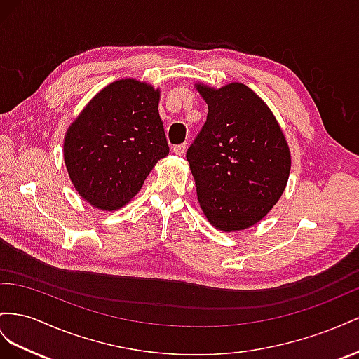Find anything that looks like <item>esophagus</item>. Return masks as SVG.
<instances>
[{
    "label": "esophagus",
    "mask_w": 359,
    "mask_h": 359,
    "mask_svg": "<svg viewBox=\"0 0 359 359\" xmlns=\"http://www.w3.org/2000/svg\"><path fill=\"white\" fill-rule=\"evenodd\" d=\"M187 149H188V144H187V142H183V144H177V146H174V147H172V151L176 153V155L182 156V155H185Z\"/></svg>",
    "instance_id": "obj_1"
}]
</instances>
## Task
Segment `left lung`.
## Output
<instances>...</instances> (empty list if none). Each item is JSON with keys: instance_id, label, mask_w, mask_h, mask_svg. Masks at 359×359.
Wrapping results in <instances>:
<instances>
[{"instance_id": "left-lung-1", "label": "left lung", "mask_w": 359, "mask_h": 359, "mask_svg": "<svg viewBox=\"0 0 359 359\" xmlns=\"http://www.w3.org/2000/svg\"><path fill=\"white\" fill-rule=\"evenodd\" d=\"M197 88L209 112L187 159L200 206L218 230L248 229L281 197L289 146L268 105L247 86Z\"/></svg>"}]
</instances>
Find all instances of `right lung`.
Instances as JSON below:
<instances>
[{
  "mask_svg": "<svg viewBox=\"0 0 359 359\" xmlns=\"http://www.w3.org/2000/svg\"><path fill=\"white\" fill-rule=\"evenodd\" d=\"M159 91L120 79L91 99L65 138L66 168L79 196L116 210L137 196L170 151L158 112Z\"/></svg>",
  "mask_w": 359,
  "mask_h": 359,
  "instance_id": "1",
  "label": "right lung"
}]
</instances>
